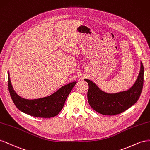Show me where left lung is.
I'll return each instance as SVG.
<instances>
[{"instance_id":"8db88e82","label":"left lung","mask_w":150,"mask_h":150,"mask_svg":"<svg viewBox=\"0 0 150 150\" xmlns=\"http://www.w3.org/2000/svg\"><path fill=\"white\" fill-rule=\"evenodd\" d=\"M144 67L141 62L139 75L134 85L126 91L115 93L103 92L92 81L85 80L88 84V102L96 112L106 115L121 114L133 105L138 101L143 86Z\"/></svg>"}]
</instances>
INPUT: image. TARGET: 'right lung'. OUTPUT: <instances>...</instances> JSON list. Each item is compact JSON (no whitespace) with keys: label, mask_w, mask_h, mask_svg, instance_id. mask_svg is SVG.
Returning <instances> with one entry per match:
<instances>
[{"label":"right lung","mask_w":150,"mask_h":150,"mask_svg":"<svg viewBox=\"0 0 150 150\" xmlns=\"http://www.w3.org/2000/svg\"><path fill=\"white\" fill-rule=\"evenodd\" d=\"M76 82L68 83L52 95L41 99L29 100L21 97L12 88L8 73V88L11 99L16 108L23 112L37 117L49 118L56 116L63 109L68 96Z\"/></svg>","instance_id":"right-lung-1"}]
</instances>
